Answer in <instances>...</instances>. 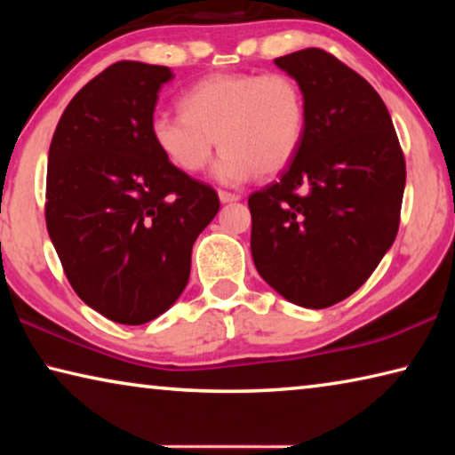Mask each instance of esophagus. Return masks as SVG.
<instances>
[{
    "label": "esophagus",
    "instance_id": "esophagus-1",
    "mask_svg": "<svg viewBox=\"0 0 455 455\" xmlns=\"http://www.w3.org/2000/svg\"><path fill=\"white\" fill-rule=\"evenodd\" d=\"M219 198L220 203H236V200H241V196L235 195V192H227V190H219Z\"/></svg>",
    "mask_w": 455,
    "mask_h": 455
}]
</instances>
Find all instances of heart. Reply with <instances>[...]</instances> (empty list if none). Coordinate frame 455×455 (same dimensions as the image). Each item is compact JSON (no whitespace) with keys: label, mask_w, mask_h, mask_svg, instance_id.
Listing matches in <instances>:
<instances>
[{"label":"heart","mask_w":455,"mask_h":455,"mask_svg":"<svg viewBox=\"0 0 455 455\" xmlns=\"http://www.w3.org/2000/svg\"><path fill=\"white\" fill-rule=\"evenodd\" d=\"M180 110L154 114V146L179 171L196 174L211 163L219 142L222 154L214 176L225 184L279 174L305 136L303 90L279 72L211 74L184 92Z\"/></svg>","instance_id":"heart-1"}]
</instances>
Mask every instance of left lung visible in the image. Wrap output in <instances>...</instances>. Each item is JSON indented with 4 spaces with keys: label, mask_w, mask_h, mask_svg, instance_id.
Here are the masks:
<instances>
[{
    "label": "left lung",
    "mask_w": 455,
    "mask_h": 455,
    "mask_svg": "<svg viewBox=\"0 0 455 455\" xmlns=\"http://www.w3.org/2000/svg\"><path fill=\"white\" fill-rule=\"evenodd\" d=\"M275 64L303 90L301 148L281 179L252 192L251 252L287 301L325 309L353 295L394 244L405 160L371 84L325 50Z\"/></svg>",
    "instance_id": "1"
}]
</instances>
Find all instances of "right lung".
<instances>
[{"label":"right lung","instance_id":"1","mask_svg":"<svg viewBox=\"0 0 455 455\" xmlns=\"http://www.w3.org/2000/svg\"><path fill=\"white\" fill-rule=\"evenodd\" d=\"M166 66L116 61L61 114L48 154L45 225L84 303L142 325L176 303L196 236L219 195L160 154L150 138Z\"/></svg>","mask_w":455,"mask_h":455}]
</instances>
